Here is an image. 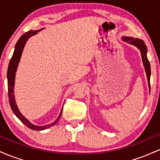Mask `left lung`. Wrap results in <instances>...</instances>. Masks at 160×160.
I'll return each instance as SVG.
<instances>
[{
  "mask_svg": "<svg viewBox=\"0 0 160 160\" xmlns=\"http://www.w3.org/2000/svg\"><path fill=\"white\" fill-rule=\"evenodd\" d=\"M122 40L124 42L132 44L135 47H136L138 49L140 50L141 58H142L143 65H144L145 72L147 74V78H148V87H149V91H150V62L148 61V56H147V53H148V49H147L146 45H145L144 42L142 40L139 39V38H134L132 37H122Z\"/></svg>",
  "mask_w": 160,
  "mask_h": 160,
  "instance_id": "left-lung-1",
  "label": "left lung"
}]
</instances>
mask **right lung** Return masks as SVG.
<instances>
[{"label":"right lung","mask_w":160,"mask_h":160,"mask_svg":"<svg viewBox=\"0 0 160 160\" xmlns=\"http://www.w3.org/2000/svg\"><path fill=\"white\" fill-rule=\"evenodd\" d=\"M43 28L40 29V30L37 31H28V32L25 33L21 36L19 40L17 41L16 44L15 46V49H14L13 54H12V58H11L10 63H9L8 70H7V85H8V96H9V102H10V104L11 109H12V112L14 113L16 117L19 119L22 123H24L27 127L33 130H37V131H41V130L47 129L51 126H54L58 122L59 119L61 118V116L62 113V108L60 112L59 115H58V118L56 119L54 122L52 123H49L45 126H36V125L32 123L27 118H25L24 116L22 114L21 112L19 111V108H18L17 105H16L15 95H14V85H15V77L16 73L17 71L18 65H19L20 58H21L22 54L24 47H25V43H26L27 40L31 38V37L35 35L38 32L43 30Z\"/></svg>","instance_id":"1"}]
</instances>
